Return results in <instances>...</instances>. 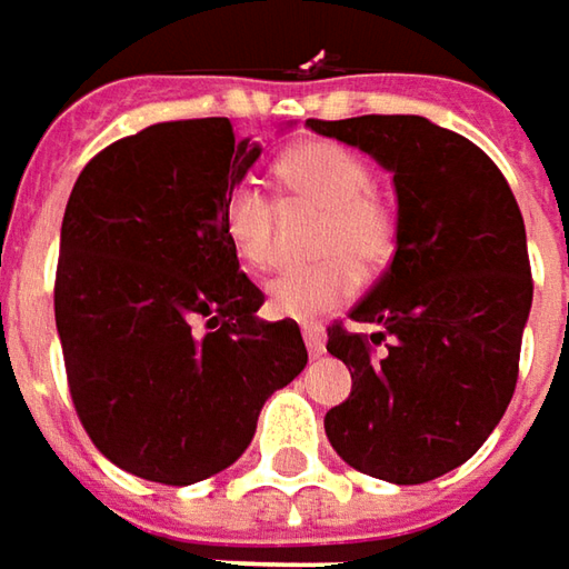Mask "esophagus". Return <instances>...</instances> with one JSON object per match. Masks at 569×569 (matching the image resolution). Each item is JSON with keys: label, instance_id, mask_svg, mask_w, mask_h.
<instances>
[{"label": "esophagus", "instance_id": "obj_1", "mask_svg": "<svg viewBox=\"0 0 569 569\" xmlns=\"http://www.w3.org/2000/svg\"><path fill=\"white\" fill-rule=\"evenodd\" d=\"M303 341H307V351H310V358H319L322 351H326V332H322V326H303Z\"/></svg>", "mask_w": 569, "mask_h": 569}]
</instances>
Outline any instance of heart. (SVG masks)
Instances as JSON below:
<instances>
[{"label": "heart", "mask_w": 569, "mask_h": 569, "mask_svg": "<svg viewBox=\"0 0 569 569\" xmlns=\"http://www.w3.org/2000/svg\"><path fill=\"white\" fill-rule=\"evenodd\" d=\"M284 192L297 206L322 211L313 269L284 272L269 284V313L281 319H313L358 295L361 270L377 272L399 250V211L389 196L370 187V167L361 154L332 142H303L281 154L274 167ZM278 211L266 189L252 180L233 183L224 196L221 228L230 250L252 269L274 262Z\"/></svg>", "instance_id": "1"}]
</instances>
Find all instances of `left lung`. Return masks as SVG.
Segmentation results:
<instances>
[{"mask_svg":"<svg viewBox=\"0 0 569 569\" xmlns=\"http://www.w3.org/2000/svg\"><path fill=\"white\" fill-rule=\"evenodd\" d=\"M392 173L399 250L326 351L351 396L326 437L351 469L425 485L459 469L500 425L532 307L526 224L491 158L425 117L307 120Z\"/></svg>","mask_w":569,"mask_h":569,"instance_id":"left-lung-1","label":"left lung"}]
</instances>
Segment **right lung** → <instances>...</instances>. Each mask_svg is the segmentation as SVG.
Wrapping results in <instances>:
<instances>
[{"instance_id":"obj_1","label":"right lung","mask_w":569,"mask_h":569,"mask_svg":"<svg viewBox=\"0 0 569 569\" xmlns=\"http://www.w3.org/2000/svg\"><path fill=\"white\" fill-rule=\"evenodd\" d=\"M259 144L224 117L148 126L78 173L59 237L56 332L94 447L158 485H196L250 447L307 367L295 319L256 317L221 208Z\"/></svg>"}]
</instances>
